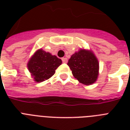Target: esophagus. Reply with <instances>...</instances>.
I'll use <instances>...</instances> for the list:
<instances>
[{
	"label": "esophagus",
	"instance_id": "esophagus-1",
	"mask_svg": "<svg viewBox=\"0 0 130 130\" xmlns=\"http://www.w3.org/2000/svg\"><path fill=\"white\" fill-rule=\"evenodd\" d=\"M62 62H63V63H67V58H62Z\"/></svg>",
	"mask_w": 130,
	"mask_h": 130
}]
</instances>
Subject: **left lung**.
I'll return each mask as SVG.
<instances>
[{"instance_id":"left-lung-1","label":"left lung","mask_w":130,"mask_h":130,"mask_svg":"<svg viewBox=\"0 0 130 130\" xmlns=\"http://www.w3.org/2000/svg\"><path fill=\"white\" fill-rule=\"evenodd\" d=\"M67 65L73 76L81 83L90 85L94 83L99 75V61L92 53L80 50L71 57Z\"/></svg>"}]
</instances>
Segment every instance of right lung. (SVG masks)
Instances as JSON below:
<instances>
[{
    "mask_svg": "<svg viewBox=\"0 0 130 130\" xmlns=\"http://www.w3.org/2000/svg\"><path fill=\"white\" fill-rule=\"evenodd\" d=\"M61 63L62 61L56 56L40 49L31 57L27 67L35 81L41 82L52 77Z\"/></svg>",
    "mask_w": 130,
    "mask_h": 130,
    "instance_id": "add662e5",
    "label": "right lung"
}]
</instances>
